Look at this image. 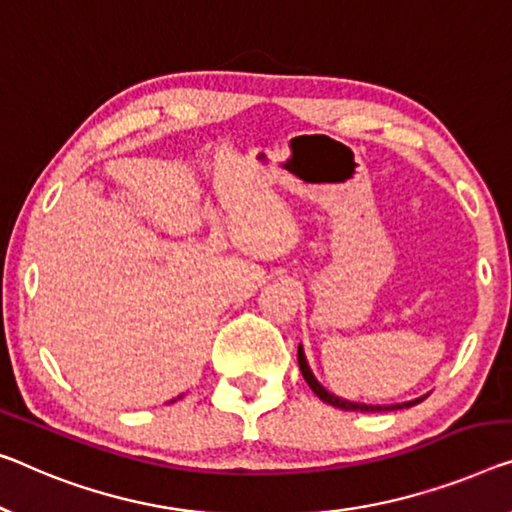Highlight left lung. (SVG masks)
Segmentation results:
<instances>
[{
    "label": "left lung",
    "mask_w": 512,
    "mask_h": 512,
    "mask_svg": "<svg viewBox=\"0 0 512 512\" xmlns=\"http://www.w3.org/2000/svg\"><path fill=\"white\" fill-rule=\"evenodd\" d=\"M296 358H299V368H301V375L303 379L308 381V386L312 388V393L317 395L319 400L331 404V407H338V409H345V411H395V409H409L414 407V404L423 402L427 395H421V398H414L409 402H398V404H365V402H352V400H345L340 398V395H335L331 391H326V388L319 384L317 377L312 375L310 365H308V358H305V352H303V345L299 342V354H296Z\"/></svg>",
    "instance_id": "left-lung-1"
}]
</instances>
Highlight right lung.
<instances>
[{
	"instance_id": "1",
	"label": "right lung",
	"mask_w": 512,
	"mask_h": 512,
	"mask_svg": "<svg viewBox=\"0 0 512 512\" xmlns=\"http://www.w3.org/2000/svg\"><path fill=\"white\" fill-rule=\"evenodd\" d=\"M179 398H181V395H179ZM172 402H174V400H172Z\"/></svg>"
}]
</instances>
